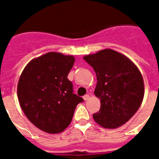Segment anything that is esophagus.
Segmentation results:
<instances>
[{
    "instance_id": "obj_1",
    "label": "esophagus",
    "mask_w": 159,
    "mask_h": 159,
    "mask_svg": "<svg viewBox=\"0 0 159 159\" xmlns=\"http://www.w3.org/2000/svg\"><path fill=\"white\" fill-rule=\"evenodd\" d=\"M83 98H84V101H88V99H90V95H85L84 97H83Z\"/></svg>"
}]
</instances>
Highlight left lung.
<instances>
[{"instance_id": "left-lung-1", "label": "left lung", "mask_w": 159, "mask_h": 159, "mask_svg": "<svg viewBox=\"0 0 159 159\" xmlns=\"http://www.w3.org/2000/svg\"><path fill=\"white\" fill-rule=\"evenodd\" d=\"M84 59L93 67L97 84L94 94L100 109L93 115L103 128L116 129L130 120L144 97V82L137 66L125 55L107 48Z\"/></svg>"}]
</instances>
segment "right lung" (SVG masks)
<instances>
[{"label": "right lung", "instance_id": "1", "mask_svg": "<svg viewBox=\"0 0 159 159\" xmlns=\"http://www.w3.org/2000/svg\"><path fill=\"white\" fill-rule=\"evenodd\" d=\"M75 57L50 52L32 59L24 68L17 96L26 117L37 128L59 134L70 125L75 109L84 99L73 94L67 75Z\"/></svg>", "mask_w": 159, "mask_h": 159}]
</instances>
